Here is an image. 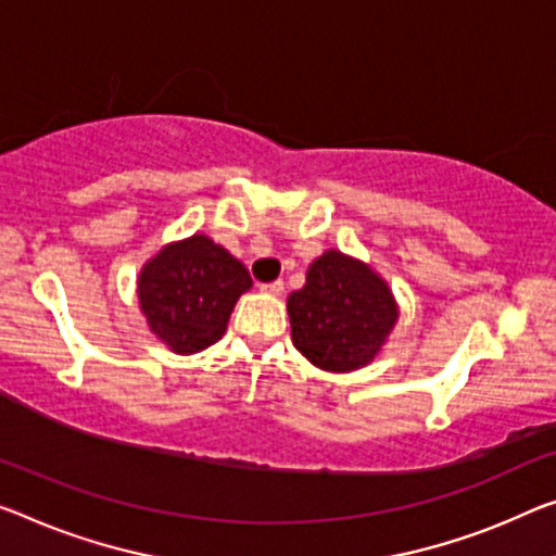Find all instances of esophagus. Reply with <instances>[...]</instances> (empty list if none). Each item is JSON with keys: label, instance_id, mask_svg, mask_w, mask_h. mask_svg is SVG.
I'll list each match as a JSON object with an SVG mask.
<instances>
[{"label": "esophagus", "instance_id": "34e87169", "mask_svg": "<svg viewBox=\"0 0 556 556\" xmlns=\"http://www.w3.org/2000/svg\"><path fill=\"white\" fill-rule=\"evenodd\" d=\"M283 288H286L283 280H273V283H261V290H263V293H268V295H280V293H283Z\"/></svg>", "mask_w": 556, "mask_h": 556}]
</instances>
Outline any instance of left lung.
I'll list each match as a JSON object with an SVG mask.
<instances>
[{"label": "left lung", "instance_id": "left-lung-1", "mask_svg": "<svg viewBox=\"0 0 556 556\" xmlns=\"http://www.w3.org/2000/svg\"><path fill=\"white\" fill-rule=\"evenodd\" d=\"M293 345L315 367L350 372L372 361L397 323V303L378 273L340 251L307 268L305 286L288 295Z\"/></svg>", "mask_w": 556, "mask_h": 556}]
</instances>
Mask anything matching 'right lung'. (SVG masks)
<instances>
[{
	"mask_svg": "<svg viewBox=\"0 0 556 556\" xmlns=\"http://www.w3.org/2000/svg\"><path fill=\"white\" fill-rule=\"evenodd\" d=\"M249 270L208 236L161 249L139 273V305L153 336L178 355L201 353L226 332Z\"/></svg>",
	"mask_w": 556,
	"mask_h": 556,
	"instance_id": "add662e5",
	"label": "right lung"
}]
</instances>
